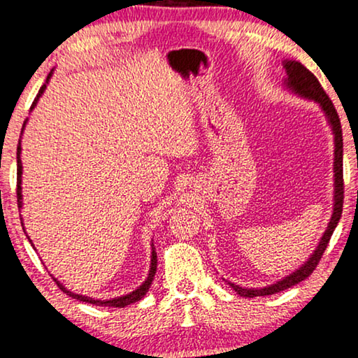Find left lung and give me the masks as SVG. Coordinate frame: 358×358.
I'll use <instances>...</instances> for the list:
<instances>
[{
	"mask_svg": "<svg viewBox=\"0 0 358 358\" xmlns=\"http://www.w3.org/2000/svg\"><path fill=\"white\" fill-rule=\"evenodd\" d=\"M284 68L287 73L285 78V85L289 87L292 92L301 95V97L315 100L316 103H320L321 110H323L326 118H328V123L332 128V134H334V210H332V217L328 224V229L321 236V241L318 248L315 250V253L310 256L308 261H305V264H301L295 273L287 275L279 282H275L273 285L263 287V289H245V287L235 285L229 282L231 289H234L240 296H248V299H253V296H264V295H273L278 294L280 290L289 289V287L299 284V282L305 280L308 275L313 273L316 266H318L321 256H323L324 250L328 248V243L331 240L332 231H334L337 222H339L341 214H342V204H344V175H342V128H341V120L339 115H337L334 103L331 102L328 94L324 92V89L321 87L320 80L311 71H308L303 64L299 62H289L285 59Z\"/></svg>",
	"mask_w": 358,
	"mask_h": 358,
	"instance_id": "left-lung-1",
	"label": "left lung"
}]
</instances>
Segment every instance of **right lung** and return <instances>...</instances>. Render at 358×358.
I'll return each mask as SVG.
<instances>
[{
  "label": "right lung",
  "instance_id": "add662e5",
  "mask_svg": "<svg viewBox=\"0 0 358 358\" xmlns=\"http://www.w3.org/2000/svg\"><path fill=\"white\" fill-rule=\"evenodd\" d=\"M50 78H52V73L48 74L47 83H45V84L42 85V87H40L37 97H35V100H34V103H32V107H30V110H32V108L35 107V105H37L40 95L43 94V90H45V87H47ZM26 123H27V120H26V122H24L22 129L26 128ZM21 183H22V162H21V141H19V145H17V206H19V208H22V188H21ZM21 224H22V222H21ZM22 229H24V225H22ZM27 238H29V236H27ZM29 241H30V243H32V240H30V238H29ZM155 271H157V253H155V250L152 248V256H150V271H149L148 279H145V280L143 282V285H139L138 289L133 290V292H131V294H128V295L117 296V299H112V300H95V299H90V296H84V295L73 294V292L66 290V287H64L63 284H59V282H58L57 279H55V278H53V280L57 282V285L64 292V294H68L69 296H73V299H78L79 301H85V303H92V305H99V306H113V308H123V306L134 303V301H139L145 294H148L149 287H150V284H152V280H154Z\"/></svg>",
  "mask_w": 358,
  "mask_h": 358
}]
</instances>
